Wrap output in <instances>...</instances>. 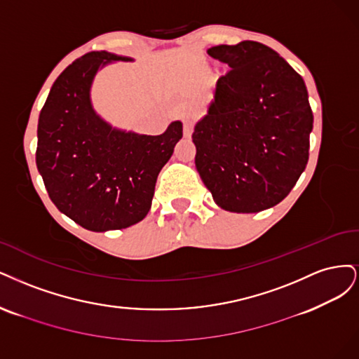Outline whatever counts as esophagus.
Here are the masks:
<instances>
[{
	"mask_svg": "<svg viewBox=\"0 0 359 359\" xmlns=\"http://www.w3.org/2000/svg\"><path fill=\"white\" fill-rule=\"evenodd\" d=\"M192 131H194V121L191 118H187L183 121V134L189 137L192 134Z\"/></svg>",
	"mask_w": 359,
	"mask_h": 359,
	"instance_id": "obj_1",
	"label": "esophagus"
}]
</instances>
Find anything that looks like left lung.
I'll list each match as a JSON object with an SVG mask.
<instances>
[{"label":"left lung","instance_id":"8db88e82","mask_svg":"<svg viewBox=\"0 0 359 359\" xmlns=\"http://www.w3.org/2000/svg\"><path fill=\"white\" fill-rule=\"evenodd\" d=\"M229 70L195 125V167L215 203L234 213L279 204L309 161L313 113L303 77L258 41L207 50Z\"/></svg>","mask_w":359,"mask_h":359}]
</instances>
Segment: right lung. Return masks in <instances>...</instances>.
Returning <instances> with one entry per match:
<instances>
[{"instance_id":"1","label":"right lung","mask_w":359,"mask_h":359,"mask_svg":"<svg viewBox=\"0 0 359 359\" xmlns=\"http://www.w3.org/2000/svg\"><path fill=\"white\" fill-rule=\"evenodd\" d=\"M131 57L89 52L55 80L40 111L36 163L52 203L95 233L128 228L150 210L159 171L183 135L176 121L161 135L113 128L95 113L90 85L101 67Z\"/></svg>"}]
</instances>
